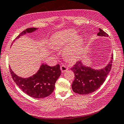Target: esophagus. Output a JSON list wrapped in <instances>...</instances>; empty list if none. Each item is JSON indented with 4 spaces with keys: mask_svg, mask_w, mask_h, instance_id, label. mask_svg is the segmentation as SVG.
I'll return each instance as SVG.
<instances>
[{
    "mask_svg": "<svg viewBox=\"0 0 124 124\" xmlns=\"http://www.w3.org/2000/svg\"><path fill=\"white\" fill-rule=\"evenodd\" d=\"M68 67H67L66 66H65V65H61V66H60V70H61V71L62 72H65V71H67V70H68Z\"/></svg>",
    "mask_w": 124,
    "mask_h": 124,
    "instance_id": "obj_1",
    "label": "esophagus"
}]
</instances>
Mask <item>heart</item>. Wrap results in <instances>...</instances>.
Listing matches in <instances>:
<instances>
[{
    "label": "heart",
    "instance_id": "b5f03b06",
    "mask_svg": "<svg viewBox=\"0 0 124 124\" xmlns=\"http://www.w3.org/2000/svg\"><path fill=\"white\" fill-rule=\"evenodd\" d=\"M77 32L74 30H66L56 33L52 39V45L55 48H62L70 43L64 50V55L67 59L74 60L80 54L83 44L81 37L77 36Z\"/></svg>",
    "mask_w": 124,
    "mask_h": 124
}]
</instances>
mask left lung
Returning a JSON list of instances; mask_svg holds the SVG:
<instances>
[{
    "mask_svg": "<svg viewBox=\"0 0 124 124\" xmlns=\"http://www.w3.org/2000/svg\"><path fill=\"white\" fill-rule=\"evenodd\" d=\"M98 36L108 37V34L99 29ZM113 54L109 64L103 69L95 70L86 67L81 62H77L71 69L74 73V80L72 85L73 92L80 94H87L98 88L105 81L112 65Z\"/></svg>",
    "mask_w": 124,
    "mask_h": 124,
    "instance_id": "1",
    "label": "left lung"
}]
</instances>
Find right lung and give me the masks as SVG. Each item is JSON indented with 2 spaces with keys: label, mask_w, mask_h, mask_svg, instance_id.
Instances as JSON below:
<instances>
[{
  "label": "right lung",
  "mask_w": 124,
  "mask_h": 124,
  "mask_svg": "<svg viewBox=\"0 0 124 124\" xmlns=\"http://www.w3.org/2000/svg\"><path fill=\"white\" fill-rule=\"evenodd\" d=\"M36 30L35 27L27 29L21 32L16 39L27 32H32ZM10 71L12 78L18 87L26 94L35 98H44L51 94L54 91L56 81L61 74L59 64L55 66L42 64L38 72L28 78L17 76L10 68Z\"/></svg>",
  "instance_id": "obj_1"
}]
</instances>
